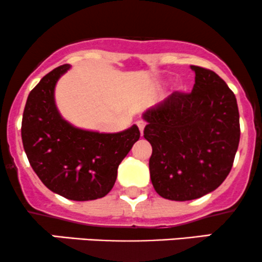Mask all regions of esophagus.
Listing matches in <instances>:
<instances>
[{"label":"esophagus","mask_w":262,"mask_h":262,"mask_svg":"<svg viewBox=\"0 0 262 262\" xmlns=\"http://www.w3.org/2000/svg\"><path fill=\"white\" fill-rule=\"evenodd\" d=\"M137 125H138V128H139V130H140V133H141V135H143L144 128H145L146 123H145V122H144V121H138V122H137Z\"/></svg>","instance_id":"34e87169"}]
</instances>
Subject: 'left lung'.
<instances>
[{
	"label": "left lung",
	"mask_w": 262,
	"mask_h": 262,
	"mask_svg": "<svg viewBox=\"0 0 262 262\" xmlns=\"http://www.w3.org/2000/svg\"><path fill=\"white\" fill-rule=\"evenodd\" d=\"M191 93L173 92L143 114L150 179L171 201L196 200L229 175L240 139L235 95L214 71L191 65Z\"/></svg>",
	"instance_id": "obj_1"
}]
</instances>
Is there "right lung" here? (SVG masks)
Returning <instances> with one entry per match:
<instances>
[{
  "label": "right lung",
  "instance_id": "obj_1",
  "mask_svg": "<svg viewBox=\"0 0 262 262\" xmlns=\"http://www.w3.org/2000/svg\"><path fill=\"white\" fill-rule=\"evenodd\" d=\"M65 64L54 69L29 93L23 112L22 141L32 169L50 191L73 201H92L112 189L117 170L140 132L137 125L119 133L74 127L60 116L54 90Z\"/></svg>",
  "mask_w": 262,
  "mask_h": 262
}]
</instances>
